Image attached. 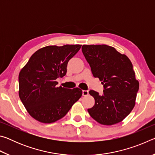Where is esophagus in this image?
<instances>
[{"instance_id": "esophagus-1", "label": "esophagus", "mask_w": 155, "mask_h": 155, "mask_svg": "<svg viewBox=\"0 0 155 155\" xmlns=\"http://www.w3.org/2000/svg\"><path fill=\"white\" fill-rule=\"evenodd\" d=\"M83 96H88V94H89V91H87V90H83Z\"/></svg>"}]
</instances>
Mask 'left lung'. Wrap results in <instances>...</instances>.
<instances>
[{
	"instance_id": "left-lung-1",
	"label": "left lung",
	"mask_w": 155,
	"mask_h": 155,
	"mask_svg": "<svg viewBox=\"0 0 155 155\" xmlns=\"http://www.w3.org/2000/svg\"><path fill=\"white\" fill-rule=\"evenodd\" d=\"M82 52L93 76L104 87L103 95L89 91L95 100L94 107L87 109L89 114L103 125L122 121L134 108L139 90L132 63L125 54L104 44L83 45Z\"/></svg>"
}]
</instances>
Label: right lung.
Listing matches in <instances>:
<instances>
[{
  "label": "right lung",
  "instance_id": "obj_1",
  "mask_svg": "<svg viewBox=\"0 0 155 155\" xmlns=\"http://www.w3.org/2000/svg\"><path fill=\"white\" fill-rule=\"evenodd\" d=\"M81 45L48 46L37 51L20 72L19 96L28 114L42 123L66 115L82 96V90L57 87L56 79L66 74L67 65Z\"/></svg>",
  "mask_w": 155,
  "mask_h": 155
}]
</instances>
